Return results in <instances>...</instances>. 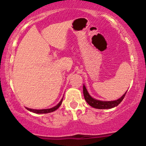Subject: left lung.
<instances>
[{"label": "left lung", "instance_id": "8db88e82", "mask_svg": "<svg viewBox=\"0 0 146 146\" xmlns=\"http://www.w3.org/2000/svg\"><path fill=\"white\" fill-rule=\"evenodd\" d=\"M126 92L125 94H123L121 97L117 100L114 101H102L99 100H96L95 98H92L89 93H88V90H87L86 88H85V85H83V95L85 100H86L87 102L88 103L89 105L91 107H94L96 109H100V110H104V109H111L114 107L118 106L123 99L124 98L125 95H126Z\"/></svg>", "mask_w": 146, "mask_h": 146}]
</instances>
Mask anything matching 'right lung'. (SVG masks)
Here are the masks:
<instances>
[{
    "label": "right lung",
    "instance_id": "add662e5",
    "mask_svg": "<svg viewBox=\"0 0 146 146\" xmlns=\"http://www.w3.org/2000/svg\"><path fill=\"white\" fill-rule=\"evenodd\" d=\"M62 101H63V98L61 99V100L59 102L58 104L55 106V107H52V108H50V109H44V110H33V109H29L26 107L27 110H29V111H32V112L35 113V114H47V113H50V112H52V111H56L58 107L61 106V104H62Z\"/></svg>",
    "mask_w": 146,
    "mask_h": 146
}]
</instances>
